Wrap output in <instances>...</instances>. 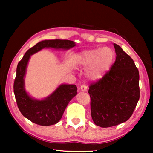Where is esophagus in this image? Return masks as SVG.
I'll use <instances>...</instances> for the list:
<instances>
[{
    "instance_id": "esophagus-1",
    "label": "esophagus",
    "mask_w": 153,
    "mask_h": 153,
    "mask_svg": "<svg viewBox=\"0 0 153 153\" xmlns=\"http://www.w3.org/2000/svg\"><path fill=\"white\" fill-rule=\"evenodd\" d=\"M80 89H81V91H83V92H86V91H88V87H87L85 85L83 84V85H81Z\"/></svg>"
}]
</instances>
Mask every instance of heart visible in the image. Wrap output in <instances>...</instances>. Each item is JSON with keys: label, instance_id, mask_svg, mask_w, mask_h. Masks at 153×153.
Instances as JSON below:
<instances>
[{"label": "heart", "instance_id": "b5f03b06", "mask_svg": "<svg viewBox=\"0 0 153 153\" xmlns=\"http://www.w3.org/2000/svg\"><path fill=\"white\" fill-rule=\"evenodd\" d=\"M115 53L111 48L104 47L86 50L76 56L80 66L88 67L85 75L91 80H99L108 72L114 62Z\"/></svg>", "mask_w": 153, "mask_h": 153}]
</instances>
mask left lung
Instances as JSON below:
<instances>
[{"mask_svg": "<svg viewBox=\"0 0 153 153\" xmlns=\"http://www.w3.org/2000/svg\"><path fill=\"white\" fill-rule=\"evenodd\" d=\"M116 61L111 70L89 86L94 123L109 127L127 121L140 97L139 73L134 62L120 46L114 44Z\"/></svg>", "mask_w": 153, "mask_h": 153, "instance_id": "left-lung-1", "label": "left lung"}]
</instances>
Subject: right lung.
<instances>
[{"label":"right lung","mask_w":153,"mask_h":153,"mask_svg":"<svg viewBox=\"0 0 153 153\" xmlns=\"http://www.w3.org/2000/svg\"><path fill=\"white\" fill-rule=\"evenodd\" d=\"M75 43L68 39H47L36 44L29 49L19 62L14 82V93L18 108L25 118L42 126L56 124L61 119L69 102L77 94L76 85L61 84L44 100H36L26 93L24 88V76L30 56L44 48L68 50Z\"/></svg>","instance_id":"add662e5"}]
</instances>
